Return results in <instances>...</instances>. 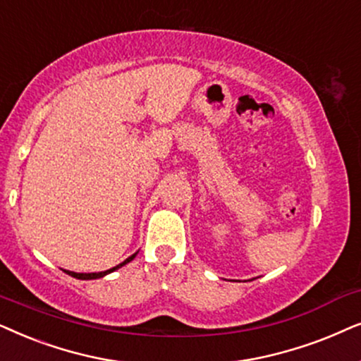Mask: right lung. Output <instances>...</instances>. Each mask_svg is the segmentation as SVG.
Segmentation results:
<instances>
[{"label":"right lung","mask_w":361,"mask_h":361,"mask_svg":"<svg viewBox=\"0 0 361 361\" xmlns=\"http://www.w3.org/2000/svg\"><path fill=\"white\" fill-rule=\"evenodd\" d=\"M137 254H138V252L132 254L130 257H127V259H125V261H123V262H120L118 266H115V267L109 269V271H104V272H89V274H84V272H72V271H66V272L69 274V276H72V277H75V279H80V281H92V279H100V277L107 276V274H110V272L117 271V269H120V267H122V266H125V264H128V262H130V261H133V259H135Z\"/></svg>","instance_id":"1"}]
</instances>
